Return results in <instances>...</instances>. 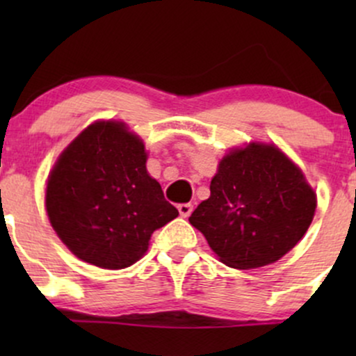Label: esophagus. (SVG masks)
Instances as JSON below:
<instances>
[{
  "label": "esophagus",
  "mask_w": 356,
  "mask_h": 356,
  "mask_svg": "<svg viewBox=\"0 0 356 356\" xmlns=\"http://www.w3.org/2000/svg\"><path fill=\"white\" fill-rule=\"evenodd\" d=\"M177 209H179V214H181L182 218H189L194 207H192V204H179Z\"/></svg>",
  "instance_id": "obj_1"
}]
</instances>
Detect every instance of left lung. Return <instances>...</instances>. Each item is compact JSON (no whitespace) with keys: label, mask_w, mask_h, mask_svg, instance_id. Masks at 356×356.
Here are the masks:
<instances>
[{"label":"left lung","mask_w":356,"mask_h":356,"mask_svg":"<svg viewBox=\"0 0 356 356\" xmlns=\"http://www.w3.org/2000/svg\"><path fill=\"white\" fill-rule=\"evenodd\" d=\"M316 194L275 145L252 142L219 162L209 199L189 222L226 266L254 269L283 257L312 224Z\"/></svg>","instance_id":"1"}]
</instances>
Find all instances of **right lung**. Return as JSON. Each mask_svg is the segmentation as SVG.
I'll return each mask as SVG.
<instances>
[{
	"instance_id": "obj_1",
	"label": "right lung",
	"mask_w": 356,
	"mask_h": 356,
	"mask_svg": "<svg viewBox=\"0 0 356 356\" xmlns=\"http://www.w3.org/2000/svg\"><path fill=\"white\" fill-rule=\"evenodd\" d=\"M144 142L122 122L88 125L48 175V219L76 257L105 269L132 266L155 229L179 216L147 172Z\"/></svg>"
}]
</instances>
